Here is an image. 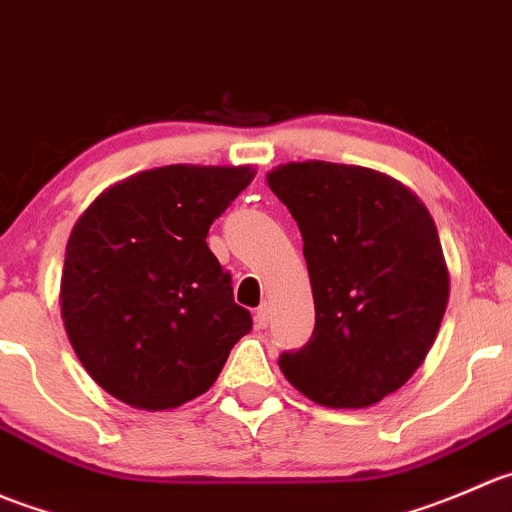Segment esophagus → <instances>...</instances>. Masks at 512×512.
<instances>
[{"label":"esophagus","instance_id":"1","mask_svg":"<svg viewBox=\"0 0 512 512\" xmlns=\"http://www.w3.org/2000/svg\"><path fill=\"white\" fill-rule=\"evenodd\" d=\"M254 321H256V326H258V328H266V326H268V321H271V308H268L266 303H263V306H258V308H256Z\"/></svg>","mask_w":512,"mask_h":512}]
</instances>
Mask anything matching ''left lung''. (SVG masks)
<instances>
[{
	"label": "left lung",
	"mask_w": 512,
	"mask_h": 512,
	"mask_svg": "<svg viewBox=\"0 0 512 512\" xmlns=\"http://www.w3.org/2000/svg\"><path fill=\"white\" fill-rule=\"evenodd\" d=\"M268 186L303 236L316 326L278 358L328 408H366L401 388L430 351L448 303L433 216L411 189L363 166H278Z\"/></svg>",
	"instance_id": "8db88e82"
}]
</instances>
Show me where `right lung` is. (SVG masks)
I'll use <instances>...</instances> for the list:
<instances>
[{
	"instance_id": "right-lung-1",
	"label": "right lung",
	"mask_w": 512,
	"mask_h": 512,
	"mask_svg": "<svg viewBox=\"0 0 512 512\" xmlns=\"http://www.w3.org/2000/svg\"><path fill=\"white\" fill-rule=\"evenodd\" d=\"M251 179V166H161L106 189L77 221L62 318L106 393L166 411L214 386L254 321L206 236Z\"/></svg>"
}]
</instances>
